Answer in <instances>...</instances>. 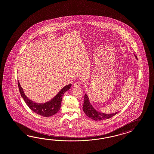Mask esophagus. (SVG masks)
Here are the masks:
<instances>
[{
  "mask_svg": "<svg viewBox=\"0 0 154 154\" xmlns=\"http://www.w3.org/2000/svg\"><path fill=\"white\" fill-rule=\"evenodd\" d=\"M73 86L75 87H80L81 86V83L79 82H75V83H74Z\"/></svg>",
  "mask_w": 154,
  "mask_h": 154,
  "instance_id": "1",
  "label": "esophagus"
}]
</instances>
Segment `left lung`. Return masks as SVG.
I'll return each mask as SVG.
<instances>
[{"label": "left lung", "mask_w": 154, "mask_h": 154, "mask_svg": "<svg viewBox=\"0 0 154 154\" xmlns=\"http://www.w3.org/2000/svg\"><path fill=\"white\" fill-rule=\"evenodd\" d=\"M136 58L137 59V57L135 55ZM83 110L87 116L92 119V120L96 121H101V120H107L109 118L116 115L118 112L113 113L111 114H105L103 113L97 111L91 105L89 101V98L87 95H85V100L83 106Z\"/></svg>", "instance_id": "left-lung-1"}]
</instances>
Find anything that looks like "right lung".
Listing matches in <instances>:
<instances>
[{"label": "right lung", "mask_w": 154, "mask_h": 154, "mask_svg": "<svg viewBox=\"0 0 154 154\" xmlns=\"http://www.w3.org/2000/svg\"><path fill=\"white\" fill-rule=\"evenodd\" d=\"M18 85L20 94L29 109L34 112L44 117L51 116L59 111L61 106L60 105L62 96L63 94L71 87V84H69L64 87L58 92V94L50 101L47 102L45 103H37L30 101L29 99H28V98L26 97L23 92V88L20 86L18 81Z\"/></svg>", "instance_id": "obj_1"}]
</instances>
